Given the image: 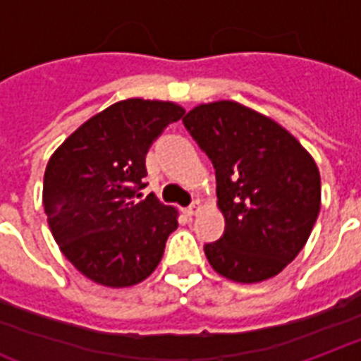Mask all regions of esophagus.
I'll return each instance as SVG.
<instances>
[{
  "label": "esophagus",
  "instance_id": "esophagus-1",
  "mask_svg": "<svg viewBox=\"0 0 361 361\" xmlns=\"http://www.w3.org/2000/svg\"><path fill=\"white\" fill-rule=\"evenodd\" d=\"M202 210V206H200V202L199 200H195V202H192L191 206H189V208H185V216H197V214H199V212Z\"/></svg>",
  "mask_w": 361,
  "mask_h": 361
}]
</instances>
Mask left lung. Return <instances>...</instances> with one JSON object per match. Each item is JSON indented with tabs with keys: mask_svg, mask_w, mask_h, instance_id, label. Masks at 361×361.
Segmentation results:
<instances>
[{
	"mask_svg": "<svg viewBox=\"0 0 361 361\" xmlns=\"http://www.w3.org/2000/svg\"><path fill=\"white\" fill-rule=\"evenodd\" d=\"M183 125L216 169L225 233L204 246L212 269L242 284L276 276L320 212L314 159L279 123L238 102L200 104Z\"/></svg>",
	"mask_w": 361,
	"mask_h": 361,
	"instance_id": "1",
	"label": "left lung"
}]
</instances>
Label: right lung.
Masks as SVG:
<instances>
[{"label":"right lung","mask_w":361,"mask_h":361,"mask_svg":"<svg viewBox=\"0 0 361 361\" xmlns=\"http://www.w3.org/2000/svg\"><path fill=\"white\" fill-rule=\"evenodd\" d=\"M185 109L174 102L128 98L82 123L52 153L43 208L54 240L96 284L128 288L155 271L178 212L155 195L144 200L145 155Z\"/></svg>","instance_id":"add662e5"}]
</instances>
